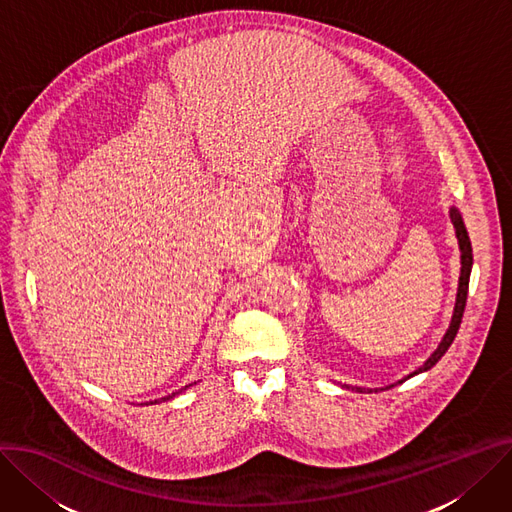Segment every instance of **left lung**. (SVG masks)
<instances>
[{
  "label": "left lung",
  "instance_id": "left-lung-1",
  "mask_svg": "<svg viewBox=\"0 0 512 512\" xmlns=\"http://www.w3.org/2000/svg\"><path fill=\"white\" fill-rule=\"evenodd\" d=\"M451 222L455 226V235H457V241H459V249H461V275H459V290H457V300H455V310H453V318H451V324H449V331L445 333L441 345L437 347V351L427 359V363L423 367H418L416 371H412V376L421 374V371H427L431 369L443 355L445 351L451 347L457 331H459V324H461V318H463V310H466V300H468V286H470V273H472V263H474V257H472V243H470V237H468V230L466 226H463V220H461V214L451 208ZM404 378V380H408ZM402 380V382H404ZM400 382V384H402ZM371 392V390H369Z\"/></svg>",
  "mask_w": 512,
  "mask_h": 512
}]
</instances>
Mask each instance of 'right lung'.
Listing matches in <instances>:
<instances>
[{
  "label": "right lung",
  "instance_id": "right-lung-1",
  "mask_svg": "<svg viewBox=\"0 0 512 512\" xmlns=\"http://www.w3.org/2000/svg\"><path fill=\"white\" fill-rule=\"evenodd\" d=\"M185 388H188V386H185ZM181 390H183V388H181ZM181 390H177V392H173V394H171V396H165V398H161V400H169V398H173V396H175V394H179V392H181ZM157 402H159V400H155V402H151V404H157Z\"/></svg>",
  "mask_w": 512,
  "mask_h": 512
}]
</instances>
